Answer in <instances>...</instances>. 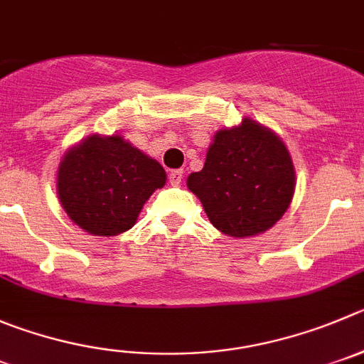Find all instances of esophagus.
Masks as SVG:
<instances>
[{
    "mask_svg": "<svg viewBox=\"0 0 364 364\" xmlns=\"http://www.w3.org/2000/svg\"><path fill=\"white\" fill-rule=\"evenodd\" d=\"M168 181H171V185H174V186L181 185L183 171H172L171 174H168Z\"/></svg>",
    "mask_w": 364,
    "mask_h": 364,
    "instance_id": "esophagus-1",
    "label": "esophagus"
}]
</instances>
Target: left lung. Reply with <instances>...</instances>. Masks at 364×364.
<instances>
[{
	"label": "left lung",
	"instance_id": "obj_1",
	"mask_svg": "<svg viewBox=\"0 0 364 364\" xmlns=\"http://www.w3.org/2000/svg\"><path fill=\"white\" fill-rule=\"evenodd\" d=\"M186 186L219 232L244 239L267 232L287 212L296 172L280 136L247 117L213 134L203 171L192 172Z\"/></svg>",
	"mask_w": 364,
	"mask_h": 364
}]
</instances>
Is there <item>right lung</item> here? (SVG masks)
Returning a JSON list of instances; mask_svg holds the SVG:
<instances>
[{
	"label": "right lung",
	"instance_id": "obj_1",
	"mask_svg": "<svg viewBox=\"0 0 364 364\" xmlns=\"http://www.w3.org/2000/svg\"><path fill=\"white\" fill-rule=\"evenodd\" d=\"M165 183V168L120 134L87 136L68 149L57 168L64 212L97 237L131 230L152 192Z\"/></svg>",
	"mask_w": 364,
	"mask_h": 364
}]
</instances>
